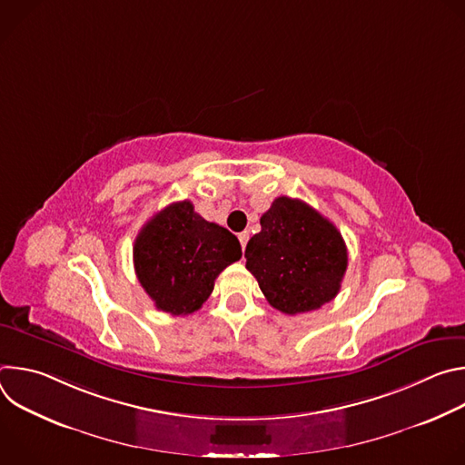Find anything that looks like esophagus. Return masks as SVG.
Instances as JSON below:
<instances>
[{"mask_svg": "<svg viewBox=\"0 0 465 465\" xmlns=\"http://www.w3.org/2000/svg\"><path fill=\"white\" fill-rule=\"evenodd\" d=\"M248 237H250V235H248V232H241V233H239V242H241V246H242V250H244V248H246V242H248Z\"/></svg>", "mask_w": 465, "mask_h": 465, "instance_id": "obj_1", "label": "esophagus"}]
</instances>
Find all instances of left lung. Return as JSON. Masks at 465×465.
I'll return each instance as SVG.
<instances>
[{
  "label": "left lung",
  "instance_id": "left-lung-1",
  "mask_svg": "<svg viewBox=\"0 0 465 465\" xmlns=\"http://www.w3.org/2000/svg\"><path fill=\"white\" fill-rule=\"evenodd\" d=\"M259 223L244 250L246 269L274 309L309 312L339 294L348 248L333 223L291 196H278Z\"/></svg>",
  "mask_w": 465,
  "mask_h": 465
}]
</instances>
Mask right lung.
Returning <instances> with one entry per match:
<instances>
[{"label": "right lung", "mask_w": 465, "mask_h": 465, "mask_svg": "<svg viewBox=\"0 0 465 465\" xmlns=\"http://www.w3.org/2000/svg\"><path fill=\"white\" fill-rule=\"evenodd\" d=\"M242 255L237 237L198 215L189 201L158 212L134 241L136 276L158 311L191 314L217 276Z\"/></svg>", "instance_id": "obj_1"}]
</instances>
